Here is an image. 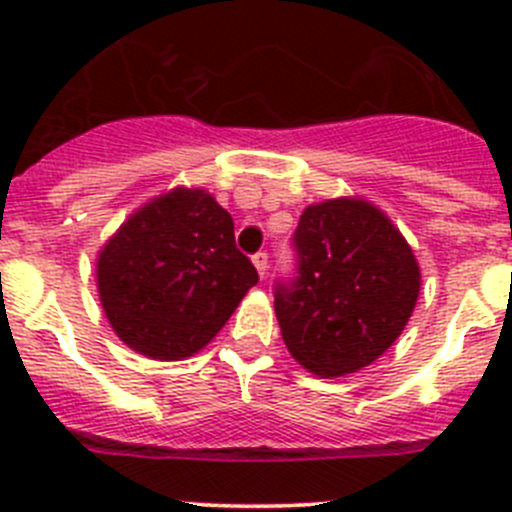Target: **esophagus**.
I'll use <instances>...</instances> for the list:
<instances>
[{
    "label": "esophagus",
    "mask_w": 512,
    "mask_h": 512,
    "mask_svg": "<svg viewBox=\"0 0 512 512\" xmlns=\"http://www.w3.org/2000/svg\"><path fill=\"white\" fill-rule=\"evenodd\" d=\"M252 262H255L260 278H265V275H267V252L265 250L255 252V255H252Z\"/></svg>",
    "instance_id": "1"
}]
</instances>
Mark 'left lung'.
Listing matches in <instances>:
<instances>
[{
    "label": "left lung",
    "mask_w": 512,
    "mask_h": 512,
    "mask_svg": "<svg viewBox=\"0 0 512 512\" xmlns=\"http://www.w3.org/2000/svg\"><path fill=\"white\" fill-rule=\"evenodd\" d=\"M296 273L275 280L288 352L319 377L372 365L416 308L421 273L411 247L367 201L308 206L293 232Z\"/></svg>",
    "instance_id": "8db88e82"
}]
</instances>
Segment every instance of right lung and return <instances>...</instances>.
Instances as JSON below:
<instances>
[{
  "instance_id": "right-lung-1",
  "label": "right lung",
  "mask_w": 512,
  "mask_h": 512,
  "mask_svg": "<svg viewBox=\"0 0 512 512\" xmlns=\"http://www.w3.org/2000/svg\"><path fill=\"white\" fill-rule=\"evenodd\" d=\"M101 306L124 344L153 359L191 357L219 334L257 270L214 196L176 188L119 227L96 262Z\"/></svg>"
}]
</instances>
